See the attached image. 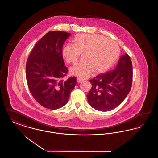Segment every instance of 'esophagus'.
Segmentation results:
<instances>
[{
  "mask_svg": "<svg viewBox=\"0 0 158 158\" xmlns=\"http://www.w3.org/2000/svg\"><path fill=\"white\" fill-rule=\"evenodd\" d=\"M83 80L82 79H81V78H79V77H77V83H80L81 82H82Z\"/></svg>",
  "mask_w": 158,
  "mask_h": 158,
  "instance_id": "obj_1",
  "label": "esophagus"
}]
</instances>
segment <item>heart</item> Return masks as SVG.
Wrapping results in <instances>:
<instances>
[{
    "instance_id": "obj_1",
    "label": "heart",
    "mask_w": 158,
    "mask_h": 158,
    "mask_svg": "<svg viewBox=\"0 0 158 158\" xmlns=\"http://www.w3.org/2000/svg\"><path fill=\"white\" fill-rule=\"evenodd\" d=\"M73 45L66 44L62 49L63 57L68 63H75L81 54L82 60L70 68L72 75L85 78L94 73H103L118 60L120 49L118 44L100 35L78 34Z\"/></svg>"
}]
</instances>
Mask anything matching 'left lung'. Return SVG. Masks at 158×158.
<instances>
[{
  "label": "left lung",
  "instance_id": "8db88e82",
  "mask_svg": "<svg viewBox=\"0 0 158 158\" xmlns=\"http://www.w3.org/2000/svg\"><path fill=\"white\" fill-rule=\"evenodd\" d=\"M133 81V66L130 56H121L116 68L89 80L92 88L86 95L89 104L100 111L117 107L127 96Z\"/></svg>",
  "mask_w": 158,
  "mask_h": 158
}]
</instances>
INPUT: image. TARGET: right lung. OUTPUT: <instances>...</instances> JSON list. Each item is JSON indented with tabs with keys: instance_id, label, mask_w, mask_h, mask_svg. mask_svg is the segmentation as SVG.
<instances>
[{
	"instance_id": "1",
	"label": "right lung",
	"mask_w": 158,
	"mask_h": 158,
	"mask_svg": "<svg viewBox=\"0 0 158 158\" xmlns=\"http://www.w3.org/2000/svg\"><path fill=\"white\" fill-rule=\"evenodd\" d=\"M70 34L49 31L33 48L26 63V78L29 90L38 104L57 110L66 105L76 84V77L67 80L68 74L62 48Z\"/></svg>"
}]
</instances>
